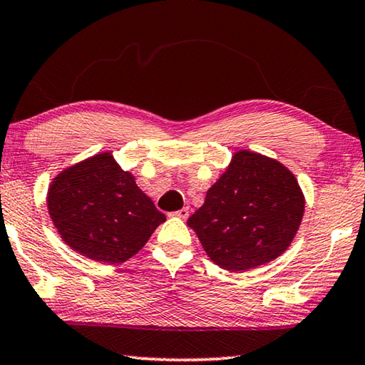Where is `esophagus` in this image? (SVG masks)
<instances>
[{
    "mask_svg": "<svg viewBox=\"0 0 365 365\" xmlns=\"http://www.w3.org/2000/svg\"><path fill=\"white\" fill-rule=\"evenodd\" d=\"M174 215L175 217H180V219H188V215H190V209L188 207H182V209H178L177 212H174Z\"/></svg>",
    "mask_w": 365,
    "mask_h": 365,
    "instance_id": "esophagus-1",
    "label": "esophagus"
}]
</instances>
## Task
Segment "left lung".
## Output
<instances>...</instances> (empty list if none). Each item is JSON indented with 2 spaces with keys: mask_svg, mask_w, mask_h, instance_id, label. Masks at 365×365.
<instances>
[{
  "mask_svg": "<svg viewBox=\"0 0 365 365\" xmlns=\"http://www.w3.org/2000/svg\"><path fill=\"white\" fill-rule=\"evenodd\" d=\"M302 214L304 196L285 165L238 151L187 224L215 264L242 272L279 257L293 242Z\"/></svg>",
  "mask_w": 365,
  "mask_h": 365,
  "instance_id": "obj_1",
  "label": "left lung"
}]
</instances>
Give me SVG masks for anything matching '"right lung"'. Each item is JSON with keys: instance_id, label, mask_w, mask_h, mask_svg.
<instances>
[{"instance_id": "right-lung-1", "label": "right lung", "mask_w": 365, "mask_h": 365, "mask_svg": "<svg viewBox=\"0 0 365 365\" xmlns=\"http://www.w3.org/2000/svg\"><path fill=\"white\" fill-rule=\"evenodd\" d=\"M48 211L72 250L109 264L137 255L165 220L109 153L61 172L48 191Z\"/></svg>"}]
</instances>
